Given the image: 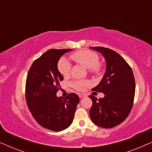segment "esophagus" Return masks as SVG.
<instances>
[{"label":"esophagus","instance_id":"obj_1","mask_svg":"<svg viewBox=\"0 0 152 152\" xmlns=\"http://www.w3.org/2000/svg\"><path fill=\"white\" fill-rule=\"evenodd\" d=\"M86 95L84 94H82V93H80V94H79V97H80V98H82V97H84Z\"/></svg>","mask_w":152,"mask_h":152}]
</instances>
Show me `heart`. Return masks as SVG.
I'll list each match as a JSON object with an SVG mask.
<instances>
[{"instance_id":"obj_1","label":"heart","mask_w":152,"mask_h":152,"mask_svg":"<svg viewBox=\"0 0 152 152\" xmlns=\"http://www.w3.org/2000/svg\"><path fill=\"white\" fill-rule=\"evenodd\" d=\"M70 57L77 63L88 68L89 73L92 75H99L102 70V64L99 61L98 55L93 51L82 50L72 53ZM57 68L61 75L67 77L70 73L71 64L66 58H61L58 62ZM87 85L88 82L84 80H74L70 82V86L78 91L84 90Z\"/></svg>"}]
</instances>
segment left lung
Segmentation results:
<instances>
[{
    "instance_id": "left-lung-1",
    "label": "left lung",
    "mask_w": 152,
    "mask_h": 152,
    "mask_svg": "<svg viewBox=\"0 0 152 152\" xmlns=\"http://www.w3.org/2000/svg\"><path fill=\"white\" fill-rule=\"evenodd\" d=\"M102 54L107 70L102 80L92 91L103 93L97 99L89 95L93 104L90 116L93 122L109 129L122 123L130 113L134 104L136 84L134 73L124 58L113 50L104 47H91Z\"/></svg>"
}]
</instances>
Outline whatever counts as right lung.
<instances>
[{
	"instance_id": "obj_1",
	"label": "right lung",
	"mask_w": 152,
	"mask_h": 152,
	"mask_svg": "<svg viewBox=\"0 0 152 152\" xmlns=\"http://www.w3.org/2000/svg\"><path fill=\"white\" fill-rule=\"evenodd\" d=\"M72 49H50L33 62L26 83V99L34 120L41 126L54 132L66 129L72 122L80 102L71 93L63 99L57 97L64 80L57 63L64 54Z\"/></svg>"
}]
</instances>
